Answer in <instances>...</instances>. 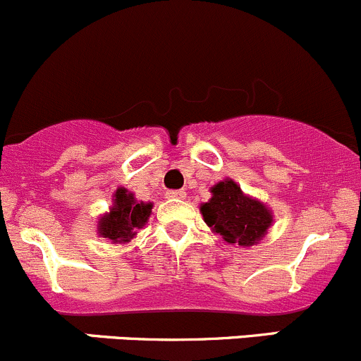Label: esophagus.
<instances>
[{
  "mask_svg": "<svg viewBox=\"0 0 361 361\" xmlns=\"http://www.w3.org/2000/svg\"><path fill=\"white\" fill-rule=\"evenodd\" d=\"M165 196L169 200H182L185 198V191H182V189H172V191H166Z\"/></svg>",
  "mask_w": 361,
  "mask_h": 361,
  "instance_id": "obj_1",
  "label": "esophagus"
}]
</instances>
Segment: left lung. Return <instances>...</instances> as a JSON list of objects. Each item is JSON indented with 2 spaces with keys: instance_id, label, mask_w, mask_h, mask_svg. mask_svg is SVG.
<instances>
[{
  "instance_id": "obj_1",
  "label": "left lung",
  "mask_w": 361,
  "mask_h": 361,
  "mask_svg": "<svg viewBox=\"0 0 361 361\" xmlns=\"http://www.w3.org/2000/svg\"><path fill=\"white\" fill-rule=\"evenodd\" d=\"M203 219L229 245L252 247L266 235L273 215L257 200L243 195L236 182L226 179L212 188V198L202 205Z\"/></svg>"
}]
</instances>
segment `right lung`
<instances>
[{"mask_svg": "<svg viewBox=\"0 0 361 361\" xmlns=\"http://www.w3.org/2000/svg\"><path fill=\"white\" fill-rule=\"evenodd\" d=\"M151 203L137 202L132 192L120 188L114 195V205L109 214L99 221V233L114 243H126L135 236L151 215Z\"/></svg>", "mask_w": 361, "mask_h": 361, "instance_id": "1", "label": "right lung"}]
</instances>
